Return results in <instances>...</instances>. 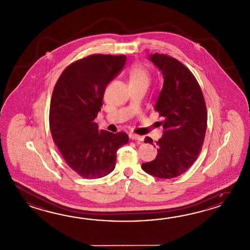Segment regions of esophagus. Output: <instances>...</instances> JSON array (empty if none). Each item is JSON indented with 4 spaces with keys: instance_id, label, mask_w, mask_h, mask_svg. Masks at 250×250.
I'll return each mask as SVG.
<instances>
[{
    "instance_id": "obj_1",
    "label": "esophagus",
    "mask_w": 250,
    "mask_h": 250,
    "mask_svg": "<svg viewBox=\"0 0 250 250\" xmlns=\"http://www.w3.org/2000/svg\"><path fill=\"white\" fill-rule=\"evenodd\" d=\"M129 138L132 140H138V141H143L144 138L141 136H138L136 134H129Z\"/></svg>"
}]
</instances>
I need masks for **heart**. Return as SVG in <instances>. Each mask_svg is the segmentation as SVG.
<instances>
[{
    "instance_id": "heart-1",
    "label": "heart",
    "mask_w": 250,
    "mask_h": 250,
    "mask_svg": "<svg viewBox=\"0 0 250 250\" xmlns=\"http://www.w3.org/2000/svg\"><path fill=\"white\" fill-rule=\"evenodd\" d=\"M128 80H129V85H138V84L148 85L150 82L148 70L141 64H134L128 70Z\"/></svg>"
}]
</instances>
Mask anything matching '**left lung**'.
I'll return each instance as SVG.
<instances>
[{
	"mask_svg": "<svg viewBox=\"0 0 250 250\" xmlns=\"http://www.w3.org/2000/svg\"><path fill=\"white\" fill-rule=\"evenodd\" d=\"M164 77L154 110L165 118L164 135L156 142L155 159L142 164L150 175L171 179L184 173L197 159L208 126L202 90L191 71L178 60L163 53L149 55ZM153 145V139L145 138Z\"/></svg>",
	"mask_w": 250,
	"mask_h": 250,
	"instance_id": "1",
	"label": "left lung"
}]
</instances>
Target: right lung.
I'll list each match as a JSON object with an SVG mask.
<instances>
[{"label":"right lung","instance_id":"right-lung-1","mask_svg":"<svg viewBox=\"0 0 250 250\" xmlns=\"http://www.w3.org/2000/svg\"><path fill=\"white\" fill-rule=\"evenodd\" d=\"M126 60L125 55H89L69 65L54 85L49 113L52 137L66 164L85 179L111 173L118 149L128 141L126 133L99 130L94 122L107 85Z\"/></svg>","mask_w":250,"mask_h":250}]
</instances>
